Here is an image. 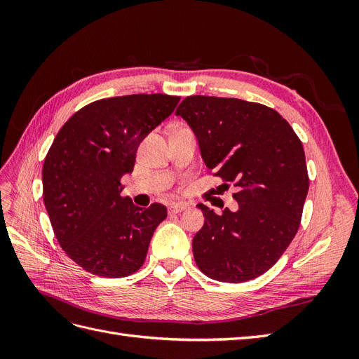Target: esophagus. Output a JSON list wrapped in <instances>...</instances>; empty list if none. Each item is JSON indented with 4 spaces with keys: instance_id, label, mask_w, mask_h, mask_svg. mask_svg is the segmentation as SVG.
Wrapping results in <instances>:
<instances>
[{
    "instance_id": "obj_1",
    "label": "esophagus",
    "mask_w": 359,
    "mask_h": 359,
    "mask_svg": "<svg viewBox=\"0 0 359 359\" xmlns=\"http://www.w3.org/2000/svg\"><path fill=\"white\" fill-rule=\"evenodd\" d=\"M186 210H187V205H184V203H172L168 206L169 214H180Z\"/></svg>"
}]
</instances>
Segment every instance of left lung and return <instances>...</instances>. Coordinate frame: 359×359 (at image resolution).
I'll return each instance as SVG.
<instances>
[{
	"mask_svg": "<svg viewBox=\"0 0 359 359\" xmlns=\"http://www.w3.org/2000/svg\"><path fill=\"white\" fill-rule=\"evenodd\" d=\"M177 115L198 136L211 175L236 189L233 212L199 205L205 223L193 238L198 268L224 283L262 276L301 224L310 180L299 137L277 111L240 99L190 95Z\"/></svg>",
	"mask_w": 359,
	"mask_h": 359,
	"instance_id": "left-lung-1",
	"label": "left lung"
}]
</instances>
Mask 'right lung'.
Here are the masks:
<instances>
[{
  "label": "right lung",
  "instance_id": "obj_1",
  "mask_svg": "<svg viewBox=\"0 0 359 359\" xmlns=\"http://www.w3.org/2000/svg\"><path fill=\"white\" fill-rule=\"evenodd\" d=\"M178 95L95 100L64 124L43 163V202L61 248L86 273L121 278L144 265L166 206L142 210L121 196L142 139L173 112Z\"/></svg>",
  "mask_w": 359,
  "mask_h": 359
}]
</instances>
